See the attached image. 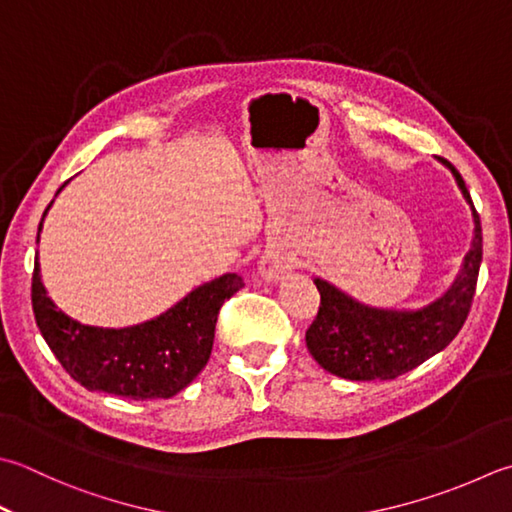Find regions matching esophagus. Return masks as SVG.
Listing matches in <instances>:
<instances>
[{
	"label": "esophagus",
	"mask_w": 512,
	"mask_h": 512,
	"mask_svg": "<svg viewBox=\"0 0 512 512\" xmlns=\"http://www.w3.org/2000/svg\"><path fill=\"white\" fill-rule=\"evenodd\" d=\"M293 266L295 259L288 253L279 248H270L262 255V259H259V275L268 279V282H277V279H282L286 273H290Z\"/></svg>",
	"instance_id": "34e87169"
}]
</instances>
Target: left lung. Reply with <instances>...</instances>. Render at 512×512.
I'll return each mask as SVG.
<instances>
[{
    "mask_svg": "<svg viewBox=\"0 0 512 512\" xmlns=\"http://www.w3.org/2000/svg\"><path fill=\"white\" fill-rule=\"evenodd\" d=\"M439 162L453 173L475 224L473 244L455 282L424 308L395 310L357 302L326 279L315 277L322 302L315 322L306 330V346L328 373L353 382L395 379L444 350L462 330L482 264V226L462 175L446 159L439 157Z\"/></svg>",
    "mask_w": 512,
    "mask_h": 512,
    "instance_id": "8db88e82",
    "label": "left lung"
}]
</instances>
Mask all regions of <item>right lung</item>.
Here are the masks:
<instances>
[{"instance_id": "add662e5", "label": "right lung", "mask_w": 512, "mask_h": 512, "mask_svg": "<svg viewBox=\"0 0 512 512\" xmlns=\"http://www.w3.org/2000/svg\"><path fill=\"white\" fill-rule=\"evenodd\" d=\"M239 288H244V279L226 273L190 290L182 302L144 324L97 328L75 322L53 304L35 257L33 313L46 344L75 382L144 402L173 397L202 373L213 350L219 308Z\"/></svg>"}]
</instances>
